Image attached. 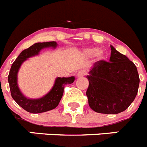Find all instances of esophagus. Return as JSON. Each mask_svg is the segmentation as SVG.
I'll return each mask as SVG.
<instances>
[{
    "instance_id": "1",
    "label": "esophagus",
    "mask_w": 147,
    "mask_h": 147,
    "mask_svg": "<svg viewBox=\"0 0 147 147\" xmlns=\"http://www.w3.org/2000/svg\"><path fill=\"white\" fill-rule=\"evenodd\" d=\"M86 70H81V71H79L78 72L77 74V77L78 78H82L84 77V76H85V75H86Z\"/></svg>"
}]
</instances>
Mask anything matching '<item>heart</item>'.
<instances>
[{"instance_id":"obj_1","label":"heart","mask_w":147,"mask_h":147,"mask_svg":"<svg viewBox=\"0 0 147 147\" xmlns=\"http://www.w3.org/2000/svg\"><path fill=\"white\" fill-rule=\"evenodd\" d=\"M84 54L86 56H92L93 55L94 57L97 58H101L103 55H104V51L101 49H96L94 47H90V48H86L84 49Z\"/></svg>"}]
</instances>
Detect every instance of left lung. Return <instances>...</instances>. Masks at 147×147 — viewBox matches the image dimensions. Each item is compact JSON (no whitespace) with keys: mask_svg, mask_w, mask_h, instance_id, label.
<instances>
[{"mask_svg":"<svg viewBox=\"0 0 147 147\" xmlns=\"http://www.w3.org/2000/svg\"><path fill=\"white\" fill-rule=\"evenodd\" d=\"M110 47L109 62L97 61L86 76L89 107L103 114H118L126 110L135 100L140 83L133 62L112 45Z\"/></svg>","mask_w":147,"mask_h":147,"instance_id":"8db88e82","label":"left lung"}]
</instances>
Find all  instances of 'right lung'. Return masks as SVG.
<instances>
[{"mask_svg":"<svg viewBox=\"0 0 147 147\" xmlns=\"http://www.w3.org/2000/svg\"><path fill=\"white\" fill-rule=\"evenodd\" d=\"M57 46L58 44L55 41L35 43L28 49L21 52L11 66L8 76L11 95L15 101L27 112L36 114L54 109L59 104L60 100L63 96L65 85L72 84L75 81V78L74 76L69 78L58 77L55 79L54 85L50 91L43 97L36 99L26 98L19 89L18 85V73L24 61L31 57L39 55L43 49H55Z\"/></svg>","mask_w":147,"mask_h":147,"instance_id":"add662e5","label":"right lung"}]
</instances>
